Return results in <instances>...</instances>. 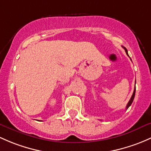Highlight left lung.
Masks as SVG:
<instances>
[{
	"label": "left lung",
	"mask_w": 151,
	"mask_h": 151,
	"mask_svg": "<svg viewBox=\"0 0 151 151\" xmlns=\"http://www.w3.org/2000/svg\"><path fill=\"white\" fill-rule=\"evenodd\" d=\"M124 47V50H125V52H126L127 55L128 56H129V55H128V52H127V48H126V47ZM135 83H136V80H135ZM135 90H136V88H135V87H134V92H133L132 96L131 98H130V100H129V102H128L127 105V107H126L127 109L128 108H129V106H131V104H132L133 100H134V95H135Z\"/></svg>",
	"instance_id": "obj_1"
}]
</instances>
